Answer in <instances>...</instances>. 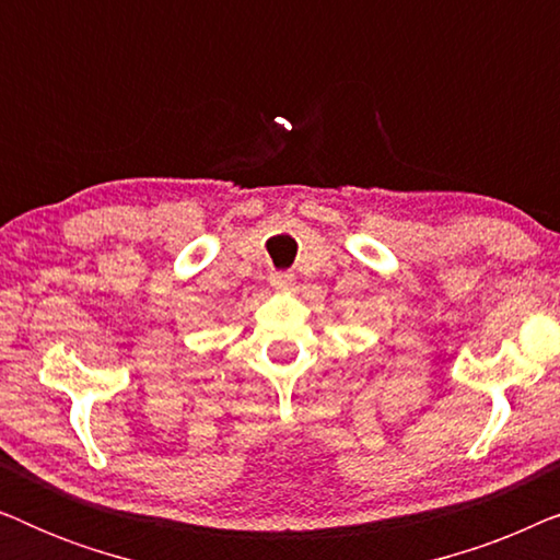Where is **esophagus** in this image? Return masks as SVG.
<instances>
[{
    "instance_id": "esophagus-1",
    "label": "esophagus",
    "mask_w": 560,
    "mask_h": 560,
    "mask_svg": "<svg viewBox=\"0 0 560 560\" xmlns=\"http://www.w3.org/2000/svg\"><path fill=\"white\" fill-rule=\"evenodd\" d=\"M293 282H295L293 272H275L272 278H270V285H272V288H278V290H288V288H293Z\"/></svg>"
}]
</instances>
